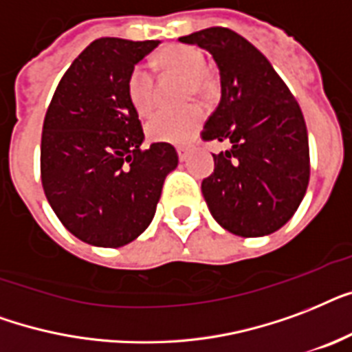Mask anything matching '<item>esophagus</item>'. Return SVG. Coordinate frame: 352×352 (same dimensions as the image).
<instances>
[{"mask_svg": "<svg viewBox=\"0 0 352 352\" xmlns=\"http://www.w3.org/2000/svg\"><path fill=\"white\" fill-rule=\"evenodd\" d=\"M176 152H178L179 162H185V160H187V156H189V154H187V148H184V146H179Z\"/></svg>", "mask_w": 352, "mask_h": 352, "instance_id": "34e87169", "label": "esophagus"}]
</instances>
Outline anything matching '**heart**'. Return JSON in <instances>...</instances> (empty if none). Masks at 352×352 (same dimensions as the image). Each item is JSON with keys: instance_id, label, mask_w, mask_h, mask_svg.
I'll use <instances>...</instances> for the list:
<instances>
[{"instance_id": "heart-1", "label": "heart", "mask_w": 352, "mask_h": 352, "mask_svg": "<svg viewBox=\"0 0 352 352\" xmlns=\"http://www.w3.org/2000/svg\"><path fill=\"white\" fill-rule=\"evenodd\" d=\"M156 60L165 72H176L189 77L190 91L201 94L207 89V78L204 75L206 58L198 49L174 43L163 47ZM126 97L138 116L145 117L154 110V77L145 64H138L128 75ZM204 119L206 110L200 104H189L179 110H162L146 122V135L154 143L184 145L198 132Z\"/></svg>"}]
</instances>
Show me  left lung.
<instances>
[{
	"label": "left lung",
	"mask_w": 352,
	"mask_h": 352,
	"mask_svg": "<svg viewBox=\"0 0 352 352\" xmlns=\"http://www.w3.org/2000/svg\"><path fill=\"white\" fill-rule=\"evenodd\" d=\"M213 54L220 102L201 130L204 141H226L213 154V174L201 192L213 219L239 236H263L298 211L310 178L303 113L268 58L226 27L182 36Z\"/></svg>",
	"instance_id": "1"
}]
</instances>
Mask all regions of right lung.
<instances>
[{
  "label": "right lung",
  "mask_w": 352,
  "mask_h": 352,
  "mask_svg": "<svg viewBox=\"0 0 352 352\" xmlns=\"http://www.w3.org/2000/svg\"><path fill=\"white\" fill-rule=\"evenodd\" d=\"M157 43L91 42L64 73L43 119V192L65 230L91 246L138 239L178 167L173 145L141 151L145 133L126 97L128 75Z\"/></svg>",
  "instance_id": "1"
}]
</instances>
